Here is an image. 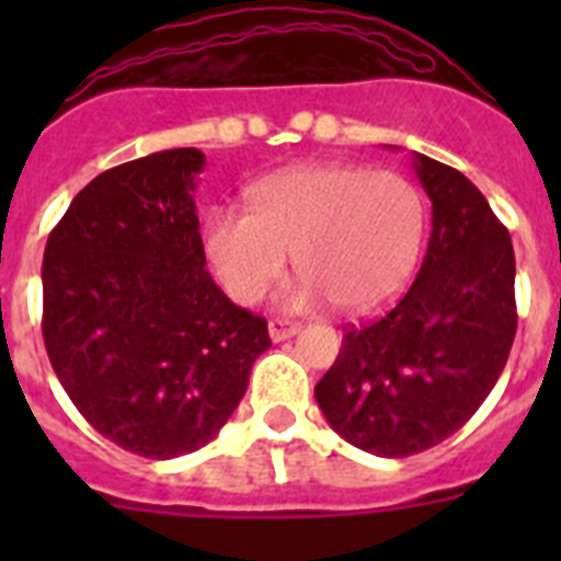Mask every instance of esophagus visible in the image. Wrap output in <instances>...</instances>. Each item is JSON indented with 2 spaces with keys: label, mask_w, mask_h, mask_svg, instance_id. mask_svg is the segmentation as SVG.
<instances>
[{
  "label": "esophagus",
  "mask_w": 561,
  "mask_h": 561,
  "mask_svg": "<svg viewBox=\"0 0 561 561\" xmlns=\"http://www.w3.org/2000/svg\"><path fill=\"white\" fill-rule=\"evenodd\" d=\"M295 334H297V323H289V320H270L272 342H284Z\"/></svg>",
  "instance_id": "obj_1"
}]
</instances>
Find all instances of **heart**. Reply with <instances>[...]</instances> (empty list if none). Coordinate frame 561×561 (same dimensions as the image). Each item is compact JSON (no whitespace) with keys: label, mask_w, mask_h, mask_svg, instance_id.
Returning a JSON list of instances; mask_svg holds the SVG:
<instances>
[{"label":"heart","mask_w":561,"mask_h":561,"mask_svg":"<svg viewBox=\"0 0 561 561\" xmlns=\"http://www.w3.org/2000/svg\"><path fill=\"white\" fill-rule=\"evenodd\" d=\"M427 205L401 173L351 162H300L250 187V210L207 216L205 250L236 304H257L295 255L304 284L289 304H334L362 317L401 295L419 266Z\"/></svg>","instance_id":"obj_1"}]
</instances>
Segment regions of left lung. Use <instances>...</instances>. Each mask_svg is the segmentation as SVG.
Listing matches in <instances>:
<instances>
[{
  "instance_id": "1",
  "label": "left lung",
  "mask_w": 561,
  "mask_h": 561,
  "mask_svg": "<svg viewBox=\"0 0 561 561\" xmlns=\"http://www.w3.org/2000/svg\"><path fill=\"white\" fill-rule=\"evenodd\" d=\"M433 202L419 277L376 323L348 329L314 399L336 435L408 458L458 433L503 374L514 334V247L463 173L413 153Z\"/></svg>"
}]
</instances>
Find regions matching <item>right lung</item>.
<instances>
[{
    "instance_id": "1",
    "label": "right lung",
    "mask_w": 561,
    "mask_h": 561,
    "mask_svg": "<svg viewBox=\"0 0 561 561\" xmlns=\"http://www.w3.org/2000/svg\"><path fill=\"white\" fill-rule=\"evenodd\" d=\"M199 148H171L89 182L44 250V345L78 413L153 460L196 453L225 427L270 348L264 317L205 270Z\"/></svg>"
}]
</instances>
